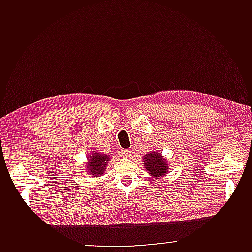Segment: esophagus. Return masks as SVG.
Here are the masks:
<instances>
[{
  "instance_id": "1",
  "label": "esophagus",
  "mask_w": 252,
  "mask_h": 252,
  "mask_svg": "<svg viewBox=\"0 0 252 252\" xmlns=\"http://www.w3.org/2000/svg\"><path fill=\"white\" fill-rule=\"evenodd\" d=\"M120 155L125 158H130L131 157V151L130 149H122L120 152Z\"/></svg>"
}]
</instances>
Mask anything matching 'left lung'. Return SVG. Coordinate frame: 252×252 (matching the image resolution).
<instances>
[{
  "instance_id": "obj_1",
  "label": "left lung",
  "mask_w": 252,
  "mask_h": 252,
  "mask_svg": "<svg viewBox=\"0 0 252 252\" xmlns=\"http://www.w3.org/2000/svg\"><path fill=\"white\" fill-rule=\"evenodd\" d=\"M144 168L147 170L148 174L153 176V179H162L169 172L168 160L165 159L160 152H149L143 156Z\"/></svg>"
}]
</instances>
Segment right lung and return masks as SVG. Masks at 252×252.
<instances>
[{"label":"right lung","instance_id":"add662e5","mask_svg":"<svg viewBox=\"0 0 252 252\" xmlns=\"http://www.w3.org/2000/svg\"><path fill=\"white\" fill-rule=\"evenodd\" d=\"M109 161V155L101 154L97 151L92 152L88 156V162L85 163V172L88 175H92L93 178H99L105 173Z\"/></svg>","mask_w":252,"mask_h":252}]
</instances>
